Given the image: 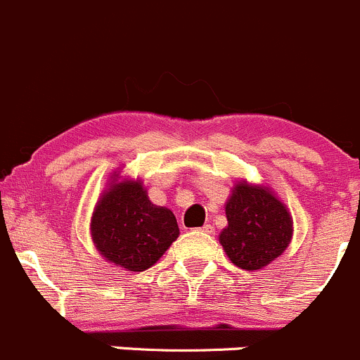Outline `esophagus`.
Returning <instances> with one entry per match:
<instances>
[{
    "label": "esophagus",
    "mask_w": 360,
    "mask_h": 360,
    "mask_svg": "<svg viewBox=\"0 0 360 360\" xmlns=\"http://www.w3.org/2000/svg\"><path fill=\"white\" fill-rule=\"evenodd\" d=\"M212 224H203V226L200 228V231H203V233H212Z\"/></svg>",
    "instance_id": "esophagus-1"
}]
</instances>
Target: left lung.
<instances>
[{
  "label": "left lung",
  "instance_id": "1",
  "mask_svg": "<svg viewBox=\"0 0 360 360\" xmlns=\"http://www.w3.org/2000/svg\"><path fill=\"white\" fill-rule=\"evenodd\" d=\"M226 219L219 242L231 263L242 270L266 266L291 242V216L264 188L238 183L226 203Z\"/></svg>",
  "mask_w": 360,
  "mask_h": 360
}]
</instances>
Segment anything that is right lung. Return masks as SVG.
Wrapping results in <instances>:
<instances>
[{
	"instance_id": "right-lung-1",
	"label": "right lung",
	"mask_w": 360,
	"mask_h": 360,
	"mask_svg": "<svg viewBox=\"0 0 360 360\" xmlns=\"http://www.w3.org/2000/svg\"><path fill=\"white\" fill-rule=\"evenodd\" d=\"M90 230L99 252L130 271L153 266L179 235L176 216L153 205L139 181L112 184L94 210Z\"/></svg>"
}]
</instances>
